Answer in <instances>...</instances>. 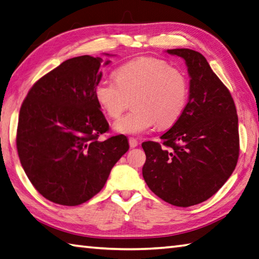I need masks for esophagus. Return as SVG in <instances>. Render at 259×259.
<instances>
[{
  "instance_id": "1",
  "label": "esophagus",
  "mask_w": 259,
  "mask_h": 259,
  "mask_svg": "<svg viewBox=\"0 0 259 259\" xmlns=\"http://www.w3.org/2000/svg\"><path fill=\"white\" fill-rule=\"evenodd\" d=\"M128 143H130L131 148H136V146L139 145L138 140L134 139V138H130V139H128Z\"/></svg>"
}]
</instances>
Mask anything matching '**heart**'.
I'll list each match as a JSON object with an SVG mask.
<instances>
[{"mask_svg": "<svg viewBox=\"0 0 259 259\" xmlns=\"http://www.w3.org/2000/svg\"><path fill=\"white\" fill-rule=\"evenodd\" d=\"M115 81L102 80L95 97L102 110L117 118L130 106L133 111L114 123L121 134H142L153 128H168L183 116L189 98L185 73L155 57H139L115 71Z\"/></svg>", "mask_w": 259, "mask_h": 259, "instance_id": "b5f03b06", "label": "heart"}]
</instances>
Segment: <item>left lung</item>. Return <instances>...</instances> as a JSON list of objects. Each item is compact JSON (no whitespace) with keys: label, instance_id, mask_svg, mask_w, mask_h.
Wrapping results in <instances>:
<instances>
[{"label":"left lung","instance_id":"left-lung-1","mask_svg":"<svg viewBox=\"0 0 259 259\" xmlns=\"http://www.w3.org/2000/svg\"><path fill=\"white\" fill-rule=\"evenodd\" d=\"M183 57L190 76L186 109L162 143H142V174L158 197L188 207L213 196L235 170L239 157L238 115L228 88L201 53L167 51Z\"/></svg>","mask_w":259,"mask_h":259}]
</instances>
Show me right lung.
<instances>
[{"mask_svg": "<svg viewBox=\"0 0 259 259\" xmlns=\"http://www.w3.org/2000/svg\"><path fill=\"white\" fill-rule=\"evenodd\" d=\"M101 62L89 55L63 62L31 87L20 108L22 168L38 193L60 205H80L98 194L130 148L125 135L98 140L109 131L95 97Z\"/></svg>", "mask_w": 259, "mask_h": 259, "instance_id": "right-lung-1", "label": "right lung"}]
</instances>
